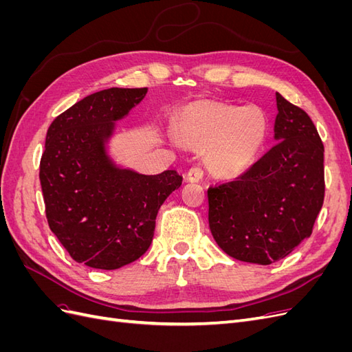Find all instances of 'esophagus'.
Here are the masks:
<instances>
[{"mask_svg":"<svg viewBox=\"0 0 352 352\" xmlns=\"http://www.w3.org/2000/svg\"><path fill=\"white\" fill-rule=\"evenodd\" d=\"M202 177H204V170H202V167L194 166L189 168V172H188L189 182H198V180H201Z\"/></svg>","mask_w":352,"mask_h":352,"instance_id":"obj_1","label":"esophagus"}]
</instances>
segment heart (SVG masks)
Returning <instances> with one entry per match:
<instances>
[{
	"instance_id": "obj_1",
	"label": "heart",
	"mask_w": 352,
	"mask_h": 352,
	"mask_svg": "<svg viewBox=\"0 0 352 352\" xmlns=\"http://www.w3.org/2000/svg\"><path fill=\"white\" fill-rule=\"evenodd\" d=\"M180 140L204 148L210 170L220 177H235L248 170L267 141L269 120L257 105L198 100L177 113Z\"/></svg>"
}]
</instances>
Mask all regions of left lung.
<instances>
[{
  "label": "left lung",
  "mask_w": 352,
  "mask_h": 352,
  "mask_svg": "<svg viewBox=\"0 0 352 352\" xmlns=\"http://www.w3.org/2000/svg\"><path fill=\"white\" fill-rule=\"evenodd\" d=\"M278 141L236 180L210 186L212 238L230 257L267 265L310 238L324 199V146L313 120L276 92Z\"/></svg>",
  "instance_id": "1"
}]
</instances>
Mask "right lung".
<instances>
[{
    "label": "right lung",
    "mask_w": 352,
    "mask_h": 352,
    "mask_svg": "<svg viewBox=\"0 0 352 352\" xmlns=\"http://www.w3.org/2000/svg\"><path fill=\"white\" fill-rule=\"evenodd\" d=\"M146 91L91 94L48 127L39 166L48 225L70 257L92 269L116 270L144 255L160 207L182 185L176 170L141 175L119 167L107 153L116 122Z\"/></svg>",
    "instance_id": "1"
}]
</instances>
